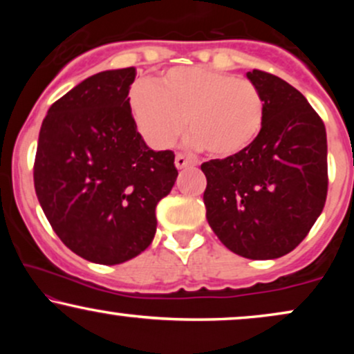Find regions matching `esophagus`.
I'll return each mask as SVG.
<instances>
[{"label":"esophagus","instance_id":"34e87169","mask_svg":"<svg viewBox=\"0 0 354 354\" xmlns=\"http://www.w3.org/2000/svg\"><path fill=\"white\" fill-rule=\"evenodd\" d=\"M174 165H176L178 169H183V168H186V166L193 165V160L186 158L185 154H176V158H174Z\"/></svg>","mask_w":354,"mask_h":354}]
</instances>
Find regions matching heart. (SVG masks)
<instances>
[{
    "mask_svg": "<svg viewBox=\"0 0 354 354\" xmlns=\"http://www.w3.org/2000/svg\"><path fill=\"white\" fill-rule=\"evenodd\" d=\"M129 109L154 148H168L185 123L189 145L221 160L245 153L266 118L265 96L253 81L205 66L171 68L154 84L138 83Z\"/></svg>",
    "mask_w": 354,
    "mask_h": 354,
    "instance_id": "heart-1",
    "label": "heart"
}]
</instances>
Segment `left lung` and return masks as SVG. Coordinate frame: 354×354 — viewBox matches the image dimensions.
I'll return each mask as SVG.
<instances>
[{"label": "left lung", "mask_w": 354, "mask_h": 354, "mask_svg": "<svg viewBox=\"0 0 354 354\" xmlns=\"http://www.w3.org/2000/svg\"><path fill=\"white\" fill-rule=\"evenodd\" d=\"M266 101L261 135L245 153L201 165L203 201L211 230L230 251L248 259H274L310 233L328 193L326 129L290 83L246 73Z\"/></svg>", "instance_id": "obj_1"}]
</instances>
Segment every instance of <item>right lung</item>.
Here are the masks:
<instances>
[{"mask_svg": "<svg viewBox=\"0 0 354 354\" xmlns=\"http://www.w3.org/2000/svg\"><path fill=\"white\" fill-rule=\"evenodd\" d=\"M135 68L89 76L51 104L39 129L35 189L73 253L120 265L156 233V205L176 181L174 153L154 151L129 109Z\"/></svg>", "mask_w": 354, "mask_h": 354, "instance_id": "add662e5", "label": "right lung"}]
</instances>
